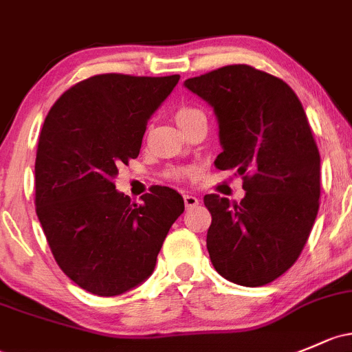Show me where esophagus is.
Segmentation results:
<instances>
[{
    "instance_id": "34e87169",
    "label": "esophagus",
    "mask_w": 352,
    "mask_h": 352,
    "mask_svg": "<svg viewBox=\"0 0 352 352\" xmlns=\"http://www.w3.org/2000/svg\"><path fill=\"white\" fill-rule=\"evenodd\" d=\"M184 202H186L187 209H190V207L199 206V199L195 197V195H192V194H186V195H184Z\"/></svg>"
}]
</instances>
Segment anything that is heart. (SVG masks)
<instances>
[{"mask_svg": "<svg viewBox=\"0 0 352 352\" xmlns=\"http://www.w3.org/2000/svg\"><path fill=\"white\" fill-rule=\"evenodd\" d=\"M195 114H202L201 111L199 109H194V108H182L179 111V113H177V123H182V121H186V120H188V118H192V116H195ZM186 175V172H182V170H177V172H173V177H175V179H180V177H184Z\"/></svg>", "mask_w": 352, "mask_h": 352, "instance_id": "1", "label": "heart"}]
</instances>
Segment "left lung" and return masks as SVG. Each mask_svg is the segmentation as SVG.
Segmentation results:
<instances>
[{"instance_id": "1", "label": "left lung", "mask_w": 352, "mask_h": 352, "mask_svg": "<svg viewBox=\"0 0 352 352\" xmlns=\"http://www.w3.org/2000/svg\"><path fill=\"white\" fill-rule=\"evenodd\" d=\"M214 109L223 151L214 165L236 170L241 202L209 194L207 251L232 283L261 287L300 256L319 212L320 155L297 94L250 65H226L184 82Z\"/></svg>"}]
</instances>
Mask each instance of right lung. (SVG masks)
<instances>
[{
	"label": "right lung",
	"mask_w": 352,
	"mask_h": 352,
	"mask_svg": "<svg viewBox=\"0 0 352 352\" xmlns=\"http://www.w3.org/2000/svg\"><path fill=\"white\" fill-rule=\"evenodd\" d=\"M180 76L101 74L76 84L49 111L35 160V206L62 272L84 290L114 297L153 273L184 199L155 187L135 204L118 192V166L142 148L148 120Z\"/></svg>",
	"instance_id": "add662e5"
}]
</instances>
